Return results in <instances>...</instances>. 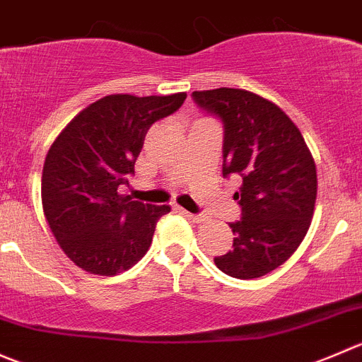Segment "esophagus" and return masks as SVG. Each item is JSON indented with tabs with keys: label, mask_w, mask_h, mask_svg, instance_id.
Instances as JSON below:
<instances>
[{
	"label": "esophagus",
	"mask_w": 362,
	"mask_h": 362,
	"mask_svg": "<svg viewBox=\"0 0 362 362\" xmlns=\"http://www.w3.org/2000/svg\"><path fill=\"white\" fill-rule=\"evenodd\" d=\"M180 213L185 214L186 218H188L189 221H193V223H200V221H204V216H200V214H193V213H188V211L181 209L180 207Z\"/></svg>",
	"instance_id": "obj_1"
}]
</instances>
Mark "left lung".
<instances>
[{"instance_id": "8db88e82", "label": "left lung", "mask_w": 362, "mask_h": 362, "mask_svg": "<svg viewBox=\"0 0 362 362\" xmlns=\"http://www.w3.org/2000/svg\"><path fill=\"white\" fill-rule=\"evenodd\" d=\"M193 100L225 127L223 176L243 180L230 223L234 248L214 259L220 271L252 280L280 267L299 248L317 200V167L299 128L264 96L246 89L193 91Z\"/></svg>"}]
</instances>
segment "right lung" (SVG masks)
<instances>
[{
  "label": "right lung",
  "mask_w": 362,
  "mask_h": 362,
  "mask_svg": "<svg viewBox=\"0 0 362 362\" xmlns=\"http://www.w3.org/2000/svg\"><path fill=\"white\" fill-rule=\"evenodd\" d=\"M167 96L109 95L77 114L52 142L42 173L45 220L64 255L81 269L114 276L149 250L169 206L132 200L121 188L149 127L182 105Z\"/></svg>",
  "instance_id": "add662e5"
}]
</instances>
